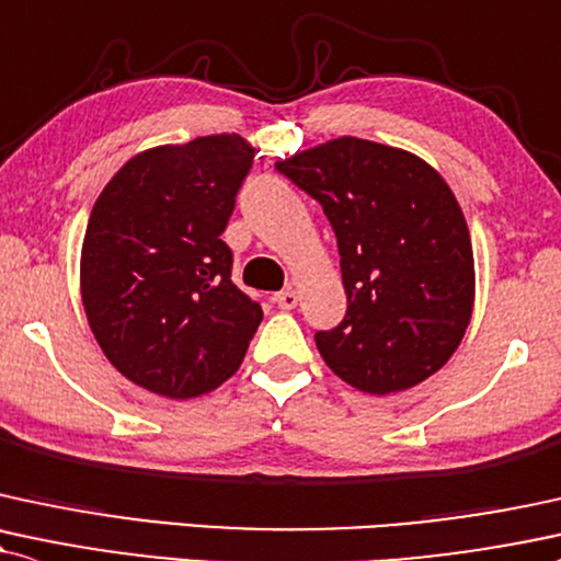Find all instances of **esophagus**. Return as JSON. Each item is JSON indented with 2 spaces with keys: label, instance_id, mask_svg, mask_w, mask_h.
I'll list each match as a JSON object with an SVG mask.
<instances>
[{
  "label": "esophagus",
  "instance_id": "34e87169",
  "mask_svg": "<svg viewBox=\"0 0 561 561\" xmlns=\"http://www.w3.org/2000/svg\"><path fill=\"white\" fill-rule=\"evenodd\" d=\"M274 302H276V306H279L282 310H293L295 306H298V293H295L293 287L282 289V293L274 295Z\"/></svg>",
  "mask_w": 561,
  "mask_h": 561
}]
</instances>
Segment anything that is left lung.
<instances>
[{
    "mask_svg": "<svg viewBox=\"0 0 561 561\" xmlns=\"http://www.w3.org/2000/svg\"><path fill=\"white\" fill-rule=\"evenodd\" d=\"M276 170L323 206L340 248L345 321L316 334L350 387L389 394L434 376L476 302L473 242L451 187L404 148L342 135Z\"/></svg>",
    "mask_w": 561,
    "mask_h": 561,
    "instance_id": "obj_1",
    "label": "left lung"
}]
</instances>
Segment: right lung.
<instances>
[{"label": "right lung", "instance_id": "obj_1", "mask_svg": "<svg viewBox=\"0 0 561 561\" xmlns=\"http://www.w3.org/2000/svg\"><path fill=\"white\" fill-rule=\"evenodd\" d=\"M255 148L238 133L153 146L106 182L80 251L85 319L125 379L191 400L240 368L263 310L221 240Z\"/></svg>", "mask_w": 561, "mask_h": 561}]
</instances>
